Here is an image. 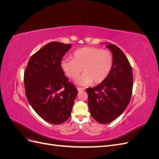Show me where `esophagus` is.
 Returning a JSON list of instances; mask_svg holds the SVG:
<instances>
[{
  "instance_id": "esophagus-1",
  "label": "esophagus",
  "mask_w": 159,
  "mask_h": 159,
  "mask_svg": "<svg viewBox=\"0 0 159 159\" xmlns=\"http://www.w3.org/2000/svg\"><path fill=\"white\" fill-rule=\"evenodd\" d=\"M77 89H78V91H80L84 90L85 89H84V88H77Z\"/></svg>"
}]
</instances>
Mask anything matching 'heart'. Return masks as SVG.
<instances>
[{
  "label": "heart",
  "instance_id": "b5f03b06",
  "mask_svg": "<svg viewBox=\"0 0 159 159\" xmlns=\"http://www.w3.org/2000/svg\"><path fill=\"white\" fill-rule=\"evenodd\" d=\"M71 58L62 60L60 67L66 75L71 79H75L78 85L99 84L104 81L111 71L113 66V56L111 51L98 48L84 47L75 51Z\"/></svg>",
  "mask_w": 159,
  "mask_h": 159
}]
</instances>
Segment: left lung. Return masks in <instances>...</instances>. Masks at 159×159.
Masks as SVG:
<instances>
[{
  "mask_svg": "<svg viewBox=\"0 0 159 159\" xmlns=\"http://www.w3.org/2000/svg\"><path fill=\"white\" fill-rule=\"evenodd\" d=\"M106 47L113 56L111 71L102 83L87 89L89 112L102 124L111 123L123 113L131 100L133 84L132 68L123 51L114 44Z\"/></svg>",
  "mask_w": 159,
  "mask_h": 159,
  "instance_id": "8db88e82",
  "label": "left lung"
}]
</instances>
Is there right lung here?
<instances>
[{"label": "right lung", "instance_id": "add662e5", "mask_svg": "<svg viewBox=\"0 0 159 159\" xmlns=\"http://www.w3.org/2000/svg\"><path fill=\"white\" fill-rule=\"evenodd\" d=\"M71 47L52 42L28 61L24 82L28 102L46 121L59 125L69 119L78 90L62 71V57Z\"/></svg>", "mask_w": 159, "mask_h": 159}]
</instances>
